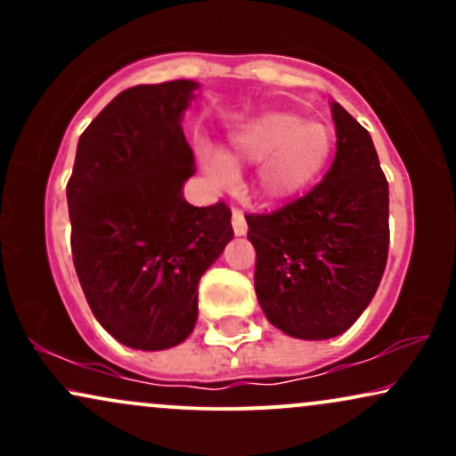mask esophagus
<instances>
[{
    "label": "esophagus",
    "instance_id": "esophagus-1",
    "mask_svg": "<svg viewBox=\"0 0 456 456\" xmlns=\"http://www.w3.org/2000/svg\"><path fill=\"white\" fill-rule=\"evenodd\" d=\"M232 227H233V233H235V235H244L246 229H248V224H246L244 214H242V210H238V208H233Z\"/></svg>",
    "mask_w": 456,
    "mask_h": 456
}]
</instances>
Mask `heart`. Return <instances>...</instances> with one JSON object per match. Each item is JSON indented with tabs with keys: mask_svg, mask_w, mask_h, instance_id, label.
Wrapping results in <instances>:
<instances>
[{
	"mask_svg": "<svg viewBox=\"0 0 456 456\" xmlns=\"http://www.w3.org/2000/svg\"><path fill=\"white\" fill-rule=\"evenodd\" d=\"M332 151L334 133L326 122L272 109L240 124L224 156L201 148V162L218 186L232 184L235 167L257 162L255 192L265 201H285L317 180Z\"/></svg>",
	"mask_w": 456,
	"mask_h": 456,
	"instance_id": "b5f03b06",
	"label": "heart"
}]
</instances>
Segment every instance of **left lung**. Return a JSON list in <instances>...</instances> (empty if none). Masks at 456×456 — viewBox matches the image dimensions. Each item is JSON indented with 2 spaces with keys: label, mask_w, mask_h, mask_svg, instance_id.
I'll use <instances>...</instances> for the list:
<instances>
[{
  "label": "left lung",
  "mask_w": 456,
  "mask_h": 456,
  "mask_svg": "<svg viewBox=\"0 0 456 456\" xmlns=\"http://www.w3.org/2000/svg\"><path fill=\"white\" fill-rule=\"evenodd\" d=\"M337 156L305 197L246 214L255 291L272 326L306 341L343 334L373 300L388 261V182L366 128L332 102Z\"/></svg>",
  "instance_id": "left-lung-1"
}]
</instances>
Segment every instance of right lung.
<instances>
[{"instance_id": "add662e5", "label": "right lung", "mask_w": 456, "mask_h": 456, "mask_svg": "<svg viewBox=\"0 0 456 456\" xmlns=\"http://www.w3.org/2000/svg\"><path fill=\"white\" fill-rule=\"evenodd\" d=\"M195 81L134 86L83 130L66 186L72 261L94 317L143 352L180 345L197 322V285L233 238L232 210L182 195L195 159L182 113Z\"/></svg>"}]
</instances>
